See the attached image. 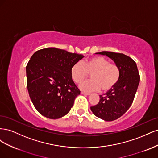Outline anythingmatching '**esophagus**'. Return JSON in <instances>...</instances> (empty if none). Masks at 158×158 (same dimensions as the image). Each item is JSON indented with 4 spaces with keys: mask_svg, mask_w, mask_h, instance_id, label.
<instances>
[{
    "mask_svg": "<svg viewBox=\"0 0 158 158\" xmlns=\"http://www.w3.org/2000/svg\"><path fill=\"white\" fill-rule=\"evenodd\" d=\"M82 95H89L90 94L89 93H86V92H81Z\"/></svg>",
    "mask_w": 158,
    "mask_h": 158,
    "instance_id": "1",
    "label": "esophagus"
}]
</instances>
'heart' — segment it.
I'll return each instance as SVG.
<instances>
[{
	"label": "heart",
	"instance_id": "b5f03b06",
	"mask_svg": "<svg viewBox=\"0 0 158 158\" xmlns=\"http://www.w3.org/2000/svg\"><path fill=\"white\" fill-rule=\"evenodd\" d=\"M91 74L92 80L84 82L80 88L85 92H95L102 89L106 92L113 89L118 82L121 70L117 64L102 56H94L78 62L72 66L71 77L74 82L80 84Z\"/></svg>",
	"mask_w": 158,
	"mask_h": 158
}]
</instances>
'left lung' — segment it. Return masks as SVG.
I'll return each instance as SVG.
<instances>
[{
  "mask_svg": "<svg viewBox=\"0 0 158 158\" xmlns=\"http://www.w3.org/2000/svg\"><path fill=\"white\" fill-rule=\"evenodd\" d=\"M98 53L111 59L121 70L117 84L107 93L100 95L99 103L90 107L96 117L112 121L121 117L131 106L139 85L140 74L136 63L127 55L109 51Z\"/></svg>",
  "mask_w": 158,
  "mask_h": 158,
  "instance_id": "8db88e82",
  "label": "left lung"
}]
</instances>
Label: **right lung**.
I'll use <instances>...</instances> for the list:
<instances>
[{
    "mask_svg": "<svg viewBox=\"0 0 158 158\" xmlns=\"http://www.w3.org/2000/svg\"><path fill=\"white\" fill-rule=\"evenodd\" d=\"M82 55L49 47L36 51L26 66L27 88L37 111L56 119L66 115L80 94L72 79V66Z\"/></svg>",
    "mask_w": 158,
    "mask_h": 158,
    "instance_id": "right-lung-1",
    "label": "right lung"
}]
</instances>
